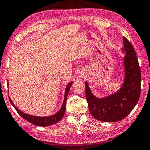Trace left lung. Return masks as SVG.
I'll return each mask as SVG.
<instances>
[{
    "instance_id": "1",
    "label": "left lung",
    "mask_w": 150,
    "mask_h": 150,
    "mask_svg": "<svg viewBox=\"0 0 150 150\" xmlns=\"http://www.w3.org/2000/svg\"><path fill=\"white\" fill-rule=\"evenodd\" d=\"M123 40L125 79L120 89L107 97L98 98L93 94L85 81L88 109L95 119L102 122H115L122 120L133 110L140 97L142 75L135 51L127 38L123 37Z\"/></svg>"
}]
</instances>
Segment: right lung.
I'll return each mask as SVG.
<instances>
[{"mask_svg": "<svg viewBox=\"0 0 150 150\" xmlns=\"http://www.w3.org/2000/svg\"><path fill=\"white\" fill-rule=\"evenodd\" d=\"M72 83H73V82H70V83H69L66 86V91H65L64 100V102H63L62 107H61L59 111L56 113V114L52 115V116H50L40 117V116H32V115L25 114V113H23V112L20 111L19 109H17L16 106L14 105L13 103V101H11V99L9 97H8V99H9L11 103L12 104L15 109L16 110L17 113H18V114L20 115V116L22 117L23 119H25V120L31 122L32 124H33V125H34L39 126V127H47V126L54 125V124L58 122L59 121L62 120L63 117H64L65 112H66L67 97H68L69 91H70V87H71Z\"/></svg>", "mask_w": 150, "mask_h": 150, "instance_id": "obj_1", "label": "right lung"}]
</instances>
